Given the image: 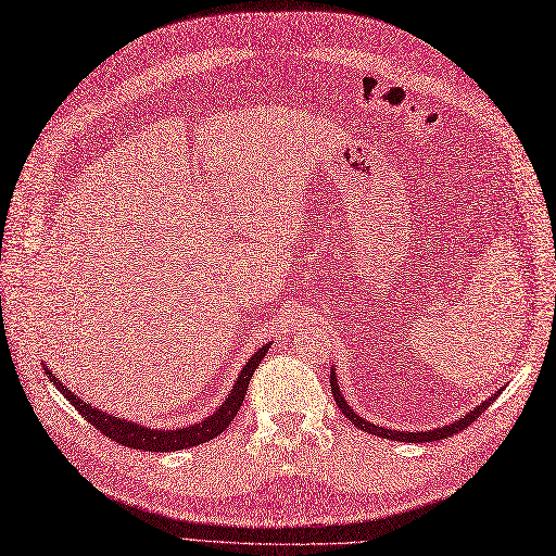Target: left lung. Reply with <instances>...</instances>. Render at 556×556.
<instances>
[{"instance_id":"8db88e82","label":"left lung","mask_w":556,"mask_h":556,"mask_svg":"<svg viewBox=\"0 0 556 556\" xmlns=\"http://www.w3.org/2000/svg\"><path fill=\"white\" fill-rule=\"evenodd\" d=\"M331 392H333V399H336V405L340 407V410L344 413V417L346 419H352L354 421V426H358L361 430H365V432H369V434H381V437H388V440H394V442H419V444H424V442H440V440H448V437L453 434V432H459V430H464L466 426H471L484 410L486 407L491 405V401L498 396H491L489 401H484L482 405H478L476 410H471L469 415L466 417H462L459 421H455V424H451V426H444V428H437V430H430V432H401V430H388V428H381V426H374V424H369V421H365V419H361L352 407H349V403L342 399V394H340V388H338V383H336V374L331 371Z\"/></svg>"}]
</instances>
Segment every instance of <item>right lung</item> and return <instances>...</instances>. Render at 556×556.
<instances>
[{
    "label": "right lung",
    "instance_id": "1",
    "mask_svg": "<svg viewBox=\"0 0 556 556\" xmlns=\"http://www.w3.org/2000/svg\"><path fill=\"white\" fill-rule=\"evenodd\" d=\"M270 344L261 346L258 352L248 361V365L243 367L241 376L233 383L231 394L225 399V403L218 407V410L204 421H198L195 426L189 428H180V430H151L143 428L139 424H130V421H122L108 413L97 410V407L87 405L83 399H78L74 392H70V388H65L58 378L45 367V374L49 376V381L63 392V396L76 407L78 415L90 421L97 430H101L108 440L116 442L119 446H128V448H137V451H149V453H168V451H182V448H191L198 444H204L218 437L231 421L233 417L239 415L243 399L248 394V386L250 378L256 371L258 363L263 361V356L268 354Z\"/></svg>",
    "mask_w": 556,
    "mask_h": 556
}]
</instances>
